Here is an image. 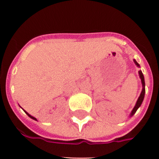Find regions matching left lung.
Wrapping results in <instances>:
<instances>
[{"instance_id": "obj_1", "label": "left lung", "mask_w": 159, "mask_h": 159, "mask_svg": "<svg viewBox=\"0 0 159 159\" xmlns=\"http://www.w3.org/2000/svg\"><path fill=\"white\" fill-rule=\"evenodd\" d=\"M134 62L138 67H140V65L138 64V62L136 61L135 60H134ZM139 78L141 79L142 85H143V89H142L141 94H140L139 97V99H138L137 102H136L135 106L134 107L133 110H132L131 112H130V117H132V116H134V113H135V112L137 111L138 109L140 107V106L142 105V102H143V99H144V96H145V80H144V76H143V72H142L141 70H139Z\"/></svg>"}]
</instances>
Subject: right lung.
<instances>
[{"instance_id":"obj_1","label":"right lung","mask_w":159,"mask_h":159,"mask_svg":"<svg viewBox=\"0 0 159 159\" xmlns=\"http://www.w3.org/2000/svg\"><path fill=\"white\" fill-rule=\"evenodd\" d=\"M23 110H24V109H23ZM24 111H25V113L27 114V115H28V116H29V117H30V118H31V119H34V120H36V118H35V117H33V116H31V115H29V113H28V112H27V111H25V110H24Z\"/></svg>"}]
</instances>
